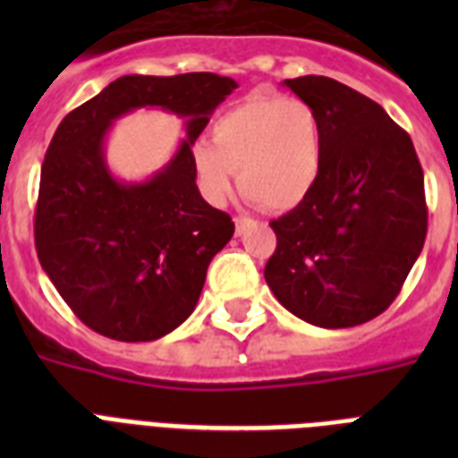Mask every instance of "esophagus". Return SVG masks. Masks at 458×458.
I'll return each mask as SVG.
<instances>
[{
    "mask_svg": "<svg viewBox=\"0 0 458 458\" xmlns=\"http://www.w3.org/2000/svg\"><path fill=\"white\" fill-rule=\"evenodd\" d=\"M251 218H247V216H235V233L237 235H242L244 230L250 228Z\"/></svg>",
    "mask_w": 458,
    "mask_h": 458,
    "instance_id": "1",
    "label": "esophagus"
}]
</instances>
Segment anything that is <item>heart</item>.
I'll return each instance as SVG.
<instances>
[{"mask_svg": "<svg viewBox=\"0 0 458 458\" xmlns=\"http://www.w3.org/2000/svg\"><path fill=\"white\" fill-rule=\"evenodd\" d=\"M323 158V135L316 111L301 99L251 97L228 109L211 128V140H197L192 165L201 194L223 204L235 173L251 199L271 211L294 208L311 192Z\"/></svg>", "mask_w": 458, "mask_h": 458, "instance_id": "1", "label": "heart"}]
</instances>
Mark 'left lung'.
<instances>
[{"label":"left lung","mask_w":458,"mask_h":458,"mask_svg":"<svg viewBox=\"0 0 458 458\" xmlns=\"http://www.w3.org/2000/svg\"><path fill=\"white\" fill-rule=\"evenodd\" d=\"M283 85L316 111L323 158L304 201L271 221L266 283L311 326H361L394 301L423 250V168L411 138L361 92L326 75Z\"/></svg>","instance_id":"obj_1"}]
</instances>
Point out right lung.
<instances>
[{
    "label": "right lung",
    "instance_id": "right-lung-1",
    "mask_svg": "<svg viewBox=\"0 0 458 458\" xmlns=\"http://www.w3.org/2000/svg\"><path fill=\"white\" fill-rule=\"evenodd\" d=\"M237 88L216 73L123 75L59 123L45 154L35 208L39 264L73 313L118 342H152L187 320L211 259L235 223L204 201L192 145ZM135 108L186 118L172 161L147 181L116 179L103 147Z\"/></svg>",
    "mask_w": 458,
    "mask_h": 458
}]
</instances>
